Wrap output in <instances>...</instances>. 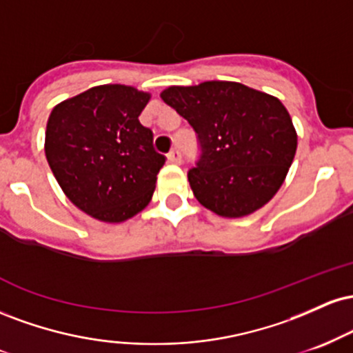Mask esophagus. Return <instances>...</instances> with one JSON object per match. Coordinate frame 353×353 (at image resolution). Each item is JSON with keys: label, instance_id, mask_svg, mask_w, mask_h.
Here are the masks:
<instances>
[{"label": "esophagus", "instance_id": "obj_1", "mask_svg": "<svg viewBox=\"0 0 353 353\" xmlns=\"http://www.w3.org/2000/svg\"><path fill=\"white\" fill-rule=\"evenodd\" d=\"M181 159H182V156H181V151H179V149H172V151L168 154V161H169V163H172V164H179V163H181Z\"/></svg>", "mask_w": 353, "mask_h": 353}]
</instances>
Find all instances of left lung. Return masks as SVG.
I'll return each instance as SVG.
<instances>
[{"mask_svg":"<svg viewBox=\"0 0 353 353\" xmlns=\"http://www.w3.org/2000/svg\"><path fill=\"white\" fill-rule=\"evenodd\" d=\"M161 98L197 134L201 157L188 179L204 208L244 217L272 199L297 151V132L281 101L234 81L171 86Z\"/></svg>","mask_w":353,"mask_h":353,"instance_id":"obj_1","label":"left lung"}]
</instances>
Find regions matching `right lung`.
<instances>
[{
    "label": "right lung",
    "mask_w": 353,
    "mask_h": 353,
    "mask_svg": "<svg viewBox=\"0 0 353 353\" xmlns=\"http://www.w3.org/2000/svg\"><path fill=\"white\" fill-rule=\"evenodd\" d=\"M149 99L132 86L103 84L51 111L48 164L68 199L88 216L117 224L151 202L165 157L139 123Z\"/></svg>",
    "instance_id": "obj_1"
}]
</instances>
